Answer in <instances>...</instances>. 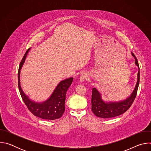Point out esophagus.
<instances>
[{"label":"esophagus","mask_w":151,"mask_h":151,"mask_svg":"<svg viewBox=\"0 0 151 151\" xmlns=\"http://www.w3.org/2000/svg\"><path fill=\"white\" fill-rule=\"evenodd\" d=\"M88 77V75L87 73H82L81 76H80V78H79V80H80V82H83L85 80H86L87 79V78Z\"/></svg>","instance_id":"1"}]
</instances>
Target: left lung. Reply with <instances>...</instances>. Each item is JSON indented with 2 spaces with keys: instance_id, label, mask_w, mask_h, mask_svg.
Listing matches in <instances>:
<instances>
[{
  "instance_id": "left-lung-1",
  "label": "left lung",
  "mask_w": 151,
  "mask_h": 151,
  "mask_svg": "<svg viewBox=\"0 0 151 151\" xmlns=\"http://www.w3.org/2000/svg\"><path fill=\"white\" fill-rule=\"evenodd\" d=\"M132 56L135 59V64L139 69L137 73V81L135 86V88L132 94L128 97L126 99L119 101H104L101 97L100 93L96 88H93L92 90L91 97V110L94 114L97 117L101 118H111L118 116L124 112H125L134 101L139 85L140 81V69L139 66L138 61L132 52Z\"/></svg>"
}]
</instances>
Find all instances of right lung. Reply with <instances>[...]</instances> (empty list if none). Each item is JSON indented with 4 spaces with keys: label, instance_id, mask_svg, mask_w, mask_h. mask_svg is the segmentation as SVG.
<instances>
[{
    "label": "right lung",
    "instance_id": "add662e5",
    "mask_svg": "<svg viewBox=\"0 0 151 151\" xmlns=\"http://www.w3.org/2000/svg\"><path fill=\"white\" fill-rule=\"evenodd\" d=\"M30 50V48L27 50L21 60L18 72V88L21 96L27 108L35 116L48 120L58 119L63 115L65 111L64 104H65L66 92L72 83L73 78H69L61 81L47 100L40 103L32 100L23 92L20 85V70L23 66Z\"/></svg>",
    "mask_w": 151,
    "mask_h": 151
}]
</instances>
